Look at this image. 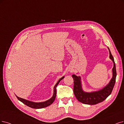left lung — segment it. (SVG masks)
Returning a JSON list of instances; mask_svg holds the SVG:
<instances>
[{
  "label": "left lung",
  "mask_w": 124,
  "mask_h": 124,
  "mask_svg": "<svg viewBox=\"0 0 124 124\" xmlns=\"http://www.w3.org/2000/svg\"><path fill=\"white\" fill-rule=\"evenodd\" d=\"M110 54V59L113 62V67L112 69L113 76L109 83L105 87L98 91L93 93H86L83 91L81 86V78L75 75H72L74 79V93L75 97L79 102L88 105H95L102 102L106 99L112 93L114 84L116 83V63L114 58L108 48Z\"/></svg>",
  "instance_id": "left-lung-1"
}]
</instances>
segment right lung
<instances>
[{
    "mask_svg": "<svg viewBox=\"0 0 124 124\" xmlns=\"http://www.w3.org/2000/svg\"><path fill=\"white\" fill-rule=\"evenodd\" d=\"M64 78V77H63L58 81V82H57L56 85H55L54 87L53 96L51 99H50L49 100L43 102H40V103H35V102H31V101H29L24 100L23 99L19 98V97H17V96L16 97H17V99L20 101H21V102H22L25 105H27V106H29L31 108H35V109H40V108H43L49 106L50 105H51L54 102V101L55 100V98H56V87H57V86L58 85V84L59 83L60 81L61 80H62Z\"/></svg>",
    "mask_w": 124,
    "mask_h": 124,
    "instance_id": "add662e5",
    "label": "right lung"
}]
</instances>
